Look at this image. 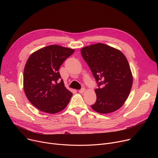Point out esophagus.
I'll list each match as a JSON object with an SVG mask.
<instances>
[{"label":"esophagus","instance_id":"34e87169","mask_svg":"<svg viewBox=\"0 0 158 158\" xmlns=\"http://www.w3.org/2000/svg\"><path fill=\"white\" fill-rule=\"evenodd\" d=\"M85 92V88H81V89L79 90V92L80 94H83Z\"/></svg>","mask_w":158,"mask_h":158}]
</instances>
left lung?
I'll list each match as a JSON object with an SVG mask.
<instances>
[{
    "instance_id": "8db88e82",
    "label": "left lung",
    "mask_w": 158,
    "mask_h": 158,
    "mask_svg": "<svg viewBox=\"0 0 158 158\" xmlns=\"http://www.w3.org/2000/svg\"><path fill=\"white\" fill-rule=\"evenodd\" d=\"M81 55L92 71L98 88L92 108L99 113L118 110L129 95L132 76L126 56L119 50L103 44L82 48Z\"/></svg>"
}]
</instances>
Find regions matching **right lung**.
Instances as JSON below:
<instances>
[{"label": "right lung", "mask_w": 158, "mask_h": 158, "mask_svg": "<svg viewBox=\"0 0 158 158\" xmlns=\"http://www.w3.org/2000/svg\"><path fill=\"white\" fill-rule=\"evenodd\" d=\"M74 50L52 45L39 49L27 60L23 71V89L29 102L39 110L57 113L72 96L64 87L59 69Z\"/></svg>", "instance_id": "obj_1"}]
</instances>
